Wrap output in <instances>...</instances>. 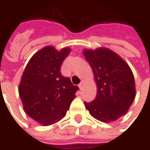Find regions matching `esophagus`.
I'll return each instance as SVG.
<instances>
[{
  "instance_id": "34e87169",
  "label": "esophagus",
  "mask_w": 150,
  "mask_h": 150,
  "mask_svg": "<svg viewBox=\"0 0 150 150\" xmlns=\"http://www.w3.org/2000/svg\"><path fill=\"white\" fill-rule=\"evenodd\" d=\"M82 86H83V81H81V82L79 84V88H80V89H81V88H82Z\"/></svg>"
}]
</instances>
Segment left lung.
I'll use <instances>...</instances> for the list:
<instances>
[{
    "label": "left lung",
    "mask_w": 150,
    "mask_h": 150,
    "mask_svg": "<svg viewBox=\"0 0 150 150\" xmlns=\"http://www.w3.org/2000/svg\"><path fill=\"white\" fill-rule=\"evenodd\" d=\"M83 54L91 66L97 86L95 100L84 103L86 108L98 121H116L127 113L135 100L133 73L129 65L108 48L85 49Z\"/></svg>",
    "instance_id": "1"
}]
</instances>
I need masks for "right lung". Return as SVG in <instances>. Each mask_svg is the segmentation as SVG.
Returning <instances> with one entry per match:
<instances>
[{
    "instance_id": "obj_1",
    "label": "right lung",
    "mask_w": 150,
    "mask_h": 150,
    "mask_svg": "<svg viewBox=\"0 0 150 150\" xmlns=\"http://www.w3.org/2000/svg\"><path fill=\"white\" fill-rule=\"evenodd\" d=\"M69 53V47L58 51L47 46L31 57L21 76L18 90L24 111L43 126L66 115L79 89L61 74V66Z\"/></svg>"
}]
</instances>
